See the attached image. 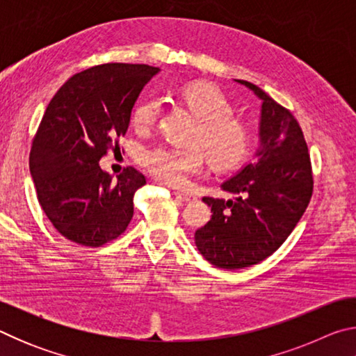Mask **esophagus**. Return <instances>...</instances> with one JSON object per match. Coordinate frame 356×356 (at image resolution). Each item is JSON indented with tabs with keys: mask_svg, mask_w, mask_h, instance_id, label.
Here are the masks:
<instances>
[{
	"mask_svg": "<svg viewBox=\"0 0 356 356\" xmlns=\"http://www.w3.org/2000/svg\"><path fill=\"white\" fill-rule=\"evenodd\" d=\"M174 195H176L179 200H182L185 202H190V201H195L196 196L193 195V193H185V191H174Z\"/></svg>",
	"mask_w": 356,
	"mask_h": 356,
	"instance_id": "1",
	"label": "esophagus"
}]
</instances>
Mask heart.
Listing matches in <instances>:
<instances>
[{"label": "heart", "mask_w": 356, "mask_h": 356, "mask_svg": "<svg viewBox=\"0 0 356 356\" xmlns=\"http://www.w3.org/2000/svg\"><path fill=\"white\" fill-rule=\"evenodd\" d=\"M180 99L200 118L193 134L195 147L155 146L140 154V165L150 176L168 185H184L200 174L207 154L216 170H231L248 156L252 146V130L243 120L234 118L231 102L218 88L209 83H193L180 91ZM160 100L146 97L138 102L131 113V124L138 131H147L160 114Z\"/></svg>", "instance_id": "heart-1"}]
</instances>
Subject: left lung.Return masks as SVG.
I'll use <instances>...</instances> for the list:
<instances>
[{
    "label": "left lung",
    "instance_id": "8db88e82",
    "mask_svg": "<svg viewBox=\"0 0 356 356\" xmlns=\"http://www.w3.org/2000/svg\"><path fill=\"white\" fill-rule=\"evenodd\" d=\"M262 100L261 150L221 188L236 200L202 201L213 215L195 232L201 254L215 267L237 270L256 265L291 236L314 190L308 144L293 114L256 84L238 80Z\"/></svg>",
    "mask_w": 356,
    "mask_h": 356
}]
</instances>
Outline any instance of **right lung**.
Returning a JSON list of instances; mask_svg holds the SVG:
<instances>
[{
	"label": "right lung",
	"mask_w": 356,
	"mask_h": 356,
	"mask_svg": "<svg viewBox=\"0 0 356 356\" xmlns=\"http://www.w3.org/2000/svg\"><path fill=\"white\" fill-rule=\"evenodd\" d=\"M159 67L110 63L65 81L48 104L33 138L29 170L48 220L65 238L102 246L124 234L134 216V196L146 185L135 168L118 180L99 161L119 147L131 108Z\"/></svg>",
	"instance_id": "obj_1"
}]
</instances>
